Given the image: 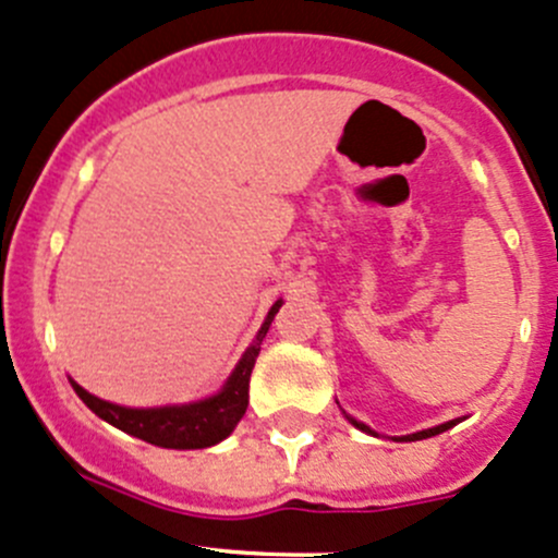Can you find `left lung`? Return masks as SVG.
<instances>
[{"mask_svg": "<svg viewBox=\"0 0 558 558\" xmlns=\"http://www.w3.org/2000/svg\"><path fill=\"white\" fill-rule=\"evenodd\" d=\"M353 422L355 427H361V430H366V433H372L368 430L366 425H363V422H355V420H350ZM454 425V422H447V425H438V427H430V430H420V433H412V436H403L401 441H420V438H430V436H438V433H444V430H449V427Z\"/></svg>", "mask_w": 558, "mask_h": 558, "instance_id": "left-lung-1", "label": "left lung"}]
</instances>
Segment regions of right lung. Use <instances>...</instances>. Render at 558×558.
<instances>
[{
	"label": "right lung",
	"mask_w": 558,
	"mask_h": 558,
	"mask_svg": "<svg viewBox=\"0 0 558 558\" xmlns=\"http://www.w3.org/2000/svg\"><path fill=\"white\" fill-rule=\"evenodd\" d=\"M278 310H280V302H275L272 310H269L267 320H264L259 337H256V342L245 350V355L240 357L238 368H234L232 377L227 379L225 390L214 398H205L201 403H186V407H160V409H128V407H117V403L101 401V398L90 396V392L82 390L77 383L72 385L90 412H96L98 417L107 420L109 425L120 427V430L141 438V441L155 444V447H162V449L214 447V444L225 441V438L230 436L234 425H238L240 417L245 414V409H248L251 368H254L256 355H259L262 350V339L267 337L269 324H272Z\"/></svg>",
	"instance_id": "obj_1"
}]
</instances>
